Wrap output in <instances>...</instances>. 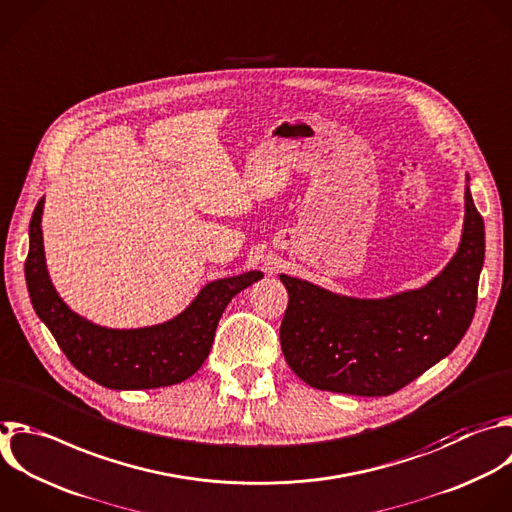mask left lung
<instances>
[{
  "instance_id": "obj_1",
  "label": "left lung",
  "mask_w": 512,
  "mask_h": 512,
  "mask_svg": "<svg viewBox=\"0 0 512 512\" xmlns=\"http://www.w3.org/2000/svg\"><path fill=\"white\" fill-rule=\"evenodd\" d=\"M484 263V223L464 185V223L456 253L426 285L388 297H354L281 273L289 293L281 350L311 388L390 396L446 358L476 309Z\"/></svg>"
}]
</instances>
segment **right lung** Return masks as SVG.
<instances>
[{
  "label": "right lung",
  "instance_id": "right-lung-1",
  "mask_svg": "<svg viewBox=\"0 0 512 512\" xmlns=\"http://www.w3.org/2000/svg\"><path fill=\"white\" fill-rule=\"evenodd\" d=\"M44 197L30 223L26 283L38 317L56 337L76 370L110 390H150L191 378L209 358L217 323L229 301L263 277L247 271L209 281L175 317L156 325L116 329L98 325L74 309L56 291L44 251Z\"/></svg>",
  "mask_w": 512,
  "mask_h": 512
}]
</instances>
